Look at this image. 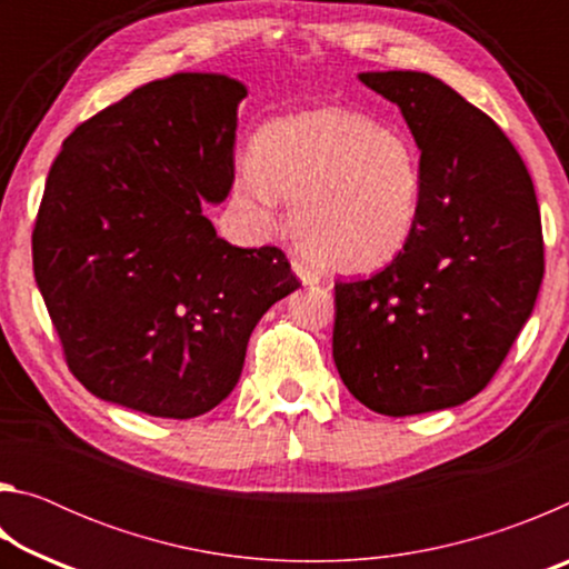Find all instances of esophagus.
<instances>
[{"instance_id": "obj_1", "label": "esophagus", "mask_w": 569, "mask_h": 569, "mask_svg": "<svg viewBox=\"0 0 569 569\" xmlns=\"http://www.w3.org/2000/svg\"><path fill=\"white\" fill-rule=\"evenodd\" d=\"M291 266H293V273L298 276V281H301L303 286H316V283H319V273H316L311 266H306L303 261H293Z\"/></svg>"}]
</instances>
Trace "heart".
Here are the masks:
<instances>
[{
  "mask_svg": "<svg viewBox=\"0 0 569 569\" xmlns=\"http://www.w3.org/2000/svg\"><path fill=\"white\" fill-rule=\"evenodd\" d=\"M423 188L421 152L407 132L363 112L319 108L263 124L230 196L263 233L281 226V198L291 200L298 246L326 271L363 276L409 246Z\"/></svg>",
  "mask_w": 569,
  "mask_h": 569,
  "instance_id": "obj_1",
  "label": "heart"
}]
</instances>
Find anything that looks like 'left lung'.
I'll use <instances>...</instances> for the list:
<instances>
[{"instance_id":"8db88e82","label":"left lung","mask_w":569,"mask_h":569,"mask_svg":"<svg viewBox=\"0 0 569 569\" xmlns=\"http://www.w3.org/2000/svg\"><path fill=\"white\" fill-rule=\"evenodd\" d=\"M359 80L401 110L427 188L397 261L369 281L336 283V369L383 417L459 407L502 366L542 286L532 178L495 120L437 77Z\"/></svg>"}]
</instances>
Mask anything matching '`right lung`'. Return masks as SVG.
<instances>
[{
  "instance_id": "add662e5",
  "label": "right lung",
  "mask_w": 569,
  "mask_h": 569,
  "mask_svg": "<svg viewBox=\"0 0 569 569\" xmlns=\"http://www.w3.org/2000/svg\"><path fill=\"white\" fill-rule=\"evenodd\" d=\"M246 94L216 72L148 82L52 162L34 278L67 366L102 401L162 419L218 407L256 323L301 286L281 250L230 246L203 213L233 186Z\"/></svg>"
}]
</instances>
